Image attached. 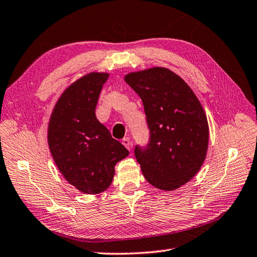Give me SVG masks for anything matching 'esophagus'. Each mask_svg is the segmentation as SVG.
Returning a JSON list of instances; mask_svg holds the SVG:
<instances>
[{"label": "esophagus", "instance_id": "34e87169", "mask_svg": "<svg viewBox=\"0 0 257 257\" xmlns=\"http://www.w3.org/2000/svg\"><path fill=\"white\" fill-rule=\"evenodd\" d=\"M122 144L127 148L128 151H131V148H132V142H131V140L128 139V138H125V139H123V141H122Z\"/></svg>", "mask_w": 257, "mask_h": 257}]
</instances>
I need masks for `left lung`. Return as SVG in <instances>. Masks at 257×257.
<instances>
[{
	"instance_id": "left-lung-1",
	"label": "left lung",
	"mask_w": 257,
	"mask_h": 257,
	"mask_svg": "<svg viewBox=\"0 0 257 257\" xmlns=\"http://www.w3.org/2000/svg\"><path fill=\"white\" fill-rule=\"evenodd\" d=\"M124 80L143 101L150 128V143L134 150L142 173L158 189H178L196 176L207 156L209 125L200 101L167 68L130 72Z\"/></svg>"
}]
</instances>
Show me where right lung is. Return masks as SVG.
I'll return each instance as SVG.
<instances>
[{
    "mask_svg": "<svg viewBox=\"0 0 257 257\" xmlns=\"http://www.w3.org/2000/svg\"><path fill=\"white\" fill-rule=\"evenodd\" d=\"M106 72H90L68 87L48 123V146L59 172L78 190L96 195L112 184L114 167L128 151L95 116Z\"/></svg>",
    "mask_w": 257,
    "mask_h": 257,
    "instance_id": "add662e5",
    "label": "right lung"
}]
</instances>
